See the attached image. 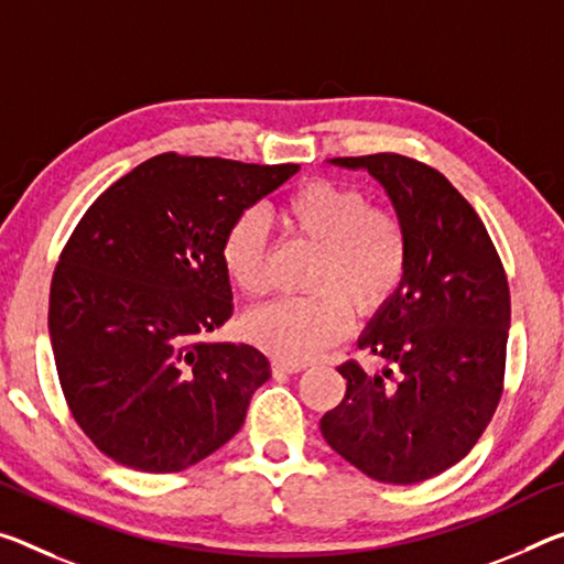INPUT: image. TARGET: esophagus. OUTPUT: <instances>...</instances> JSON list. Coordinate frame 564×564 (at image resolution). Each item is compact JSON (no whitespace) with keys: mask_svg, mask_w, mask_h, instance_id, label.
I'll use <instances>...</instances> for the list:
<instances>
[{"mask_svg":"<svg viewBox=\"0 0 564 564\" xmlns=\"http://www.w3.org/2000/svg\"><path fill=\"white\" fill-rule=\"evenodd\" d=\"M303 366H306V364L275 359V361L271 364V371H273V377H283V373H299V371H303Z\"/></svg>","mask_w":564,"mask_h":564,"instance_id":"1","label":"esophagus"}]
</instances>
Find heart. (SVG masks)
I'll return each instance as SVG.
<instances>
[{
    "label": "heart",
    "mask_w": 564,
    "mask_h": 564,
    "mask_svg": "<svg viewBox=\"0 0 564 564\" xmlns=\"http://www.w3.org/2000/svg\"><path fill=\"white\" fill-rule=\"evenodd\" d=\"M279 220L293 238L316 248L306 289L250 311L243 334L281 361H308L346 334L351 311L377 316L397 296L406 275L409 240L394 210L369 205L351 185L311 177L279 205ZM220 263L246 299L268 289L265 226L256 210L230 223L220 240Z\"/></svg>",
    "instance_id": "obj_1"
}]
</instances>
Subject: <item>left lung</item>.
Segmentation results:
<instances>
[{"label": "left lung", "mask_w": 564, "mask_h": 564, "mask_svg": "<svg viewBox=\"0 0 564 564\" xmlns=\"http://www.w3.org/2000/svg\"><path fill=\"white\" fill-rule=\"evenodd\" d=\"M387 187L409 240L406 275L344 361L341 404L321 419L330 449L387 485H416L467 457L505 391L509 285L477 210L440 170L377 153L334 158Z\"/></svg>", "instance_id": "obj_1"}]
</instances>
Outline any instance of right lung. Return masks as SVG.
Segmentation results:
<instances>
[{"label": "right lung", "mask_w": 564, "mask_h": 564, "mask_svg": "<svg viewBox=\"0 0 564 564\" xmlns=\"http://www.w3.org/2000/svg\"><path fill=\"white\" fill-rule=\"evenodd\" d=\"M296 170L163 153L79 218L52 275L50 338L69 414L105 457L170 475L243 426L271 366L205 338L234 316L220 240Z\"/></svg>", "instance_id": "right-lung-1"}]
</instances>
